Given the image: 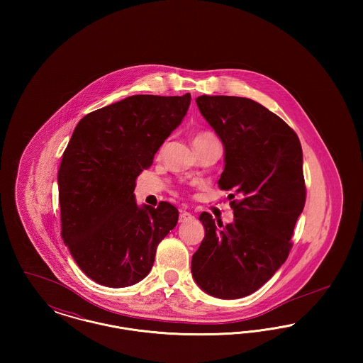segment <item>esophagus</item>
Listing matches in <instances>:
<instances>
[{
  "mask_svg": "<svg viewBox=\"0 0 363 363\" xmlns=\"http://www.w3.org/2000/svg\"><path fill=\"white\" fill-rule=\"evenodd\" d=\"M191 219H193L191 213H189V212H186V211H181L178 222H179V223H186V222H189V220H191Z\"/></svg>",
  "mask_w": 363,
  "mask_h": 363,
  "instance_id": "obj_1",
  "label": "esophagus"
}]
</instances>
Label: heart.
I'll return each instance as SVG.
<instances>
[{"mask_svg": "<svg viewBox=\"0 0 363 363\" xmlns=\"http://www.w3.org/2000/svg\"><path fill=\"white\" fill-rule=\"evenodd\" d=\"M213 138H216V136H215L213 133H211V132H200V133H197L196 138H194V145H196V144L206 143L208 140H213Z\"/></svg>", "mask_w": 363, "mask_h": 363, "instance_id": "heart-1", "label": "heart"}]
</instances>
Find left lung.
I'll return each instance as SVG.
<instances>
[{"instance_id":"left-lung-1","label":"left lung","mask_w":363,"mask_h":363,"mask_svg":"<svg viewBox=\"0 0 363 363\" xmlns=\"http://www.w3.org/2000/svg\"><path fill=\"white\" fill-rule=\"evenodd\" d=\"M196 104L225 145L219 188L241 199L230 203V225L200 215L206 237L191 275L209 295L237 299L259 290L289 257L306 201L302 147L286 122L252 99L201 95Z\"/></svg>"}]
</instances>
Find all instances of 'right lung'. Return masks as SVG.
Returning a JSON list of instances; mask_svg holds the SVG:
<instances>
[{
	"label": "right lung",
	"mask_w": 363,
	"mask_h": 363,
	"mask_svg": "<svg viewBox=\"0 0 363 363\" xmlns=\"http://www.w3.org/2000/svg\"><path fill=\"white\" fill-rule=\"evenodd\" d=\"M190 94L133 95L77 123L58 170L61 235L80 269L120 289L147 277L178 222L167 201L138 208L136 178L185 117Z\"/></svg>",
	"instance_id": "obj_1"
}]
</instances>
